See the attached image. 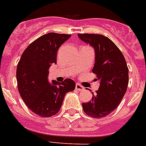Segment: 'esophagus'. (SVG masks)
Masks as SVG:
<instances>
[{
	"label": "esophagus",
	"instance_id": "1",
	"mask_svg": "<svg viewBox=\"0 0 146 146\" xmlns=\"http://www.w3.org/2000/svg\"><path fill=\"white\" fill-rule=\"evenodd\" d=\"M75 89L77 90V91H78V92H81V91L85 90V88L83 87V86H82V85H80V84H78V83H77V84L75 85Z\"/></svg>",
	"mask_w": 146,
	"mask_h": 146
}]
</instances>
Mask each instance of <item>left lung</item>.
Instances as JSON below:
<instances>
[{
    "label": "left lung",
    "instance_id": "1",
    "mask_svg": "<svg viewBox=\"0 0 146 146\" xmlns=\"http://www.w3.org/2000/svg\"><path fill=\"white\" fill-rule=\"evenodd\" d=\"M78 38L95 50L92 72L99 88L92 100L82 103L83 110L93 118H103L112 112L123 98L129 84V68L123 54L109 38L102 35L78 34Z\"/></svg>",
    "mask_w": 146,
    "mask_h": 146
}]
</instances>
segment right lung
<instances>
[{"label":"right lung","mask_w":146,"mask_h":146,"mask_svg":"<svg viewBox=\"0 0 146 146\" xmlns=\"http://www.w3.org/2000/svg\"><path fill=\"white\" fill-rule=\"evenodd\" d=\"M70 35L48 33L30 44L17 64V88L27 108L40 117H51L60 110L66 93L74 91L75 82L48 81L49 68L56 64L57 51Z\"/></svg>","instance_id":"add662e5"}]
</instances>
